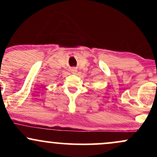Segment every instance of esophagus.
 <instances>
[{
	"instance_id": "esophagus-1",
	"label": "esophagus",
	"mask_w": 157,
	"mask_h": 157,
	"mask_svg": "<svg viewBox=\"0 0 157 157\" xmlns=\"http://www.w3.org/2000/svg\"><path fill=\"white\" fill-rule=\"evenodd\" d=\"M71 72H72L73 74H75V73L77 72V70L75 69V68H72V70H71Z\"/></svg>"
}]
</instances>
